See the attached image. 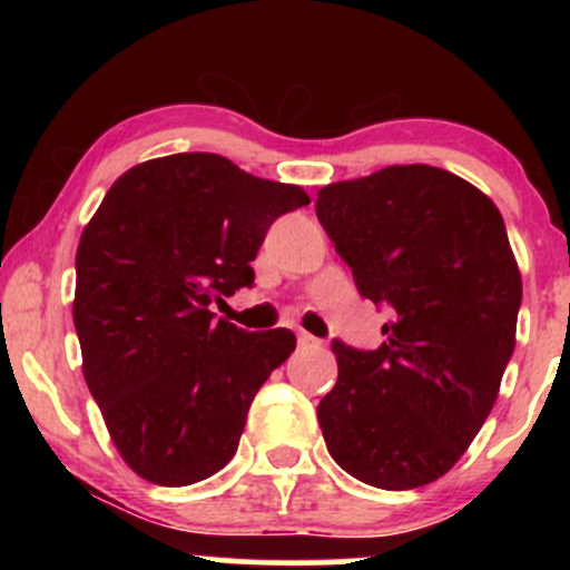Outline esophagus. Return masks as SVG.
Instances as JSON below:
<instances>
[{"mask_svg": "<svg viewBox=\"0 0 570 570\" xmlns=\"http://www.w3.org/2000/svg\"><path fill=\"white\" fill-rule=\"evenodd\" d=\"M297 343H299V348H318V345H322V340L307 335V332H299Z\"/></svg>", "mask_w": 570, "mask_h": 570, "instance_id": "1", "label": "esophagus"}]
</instances>
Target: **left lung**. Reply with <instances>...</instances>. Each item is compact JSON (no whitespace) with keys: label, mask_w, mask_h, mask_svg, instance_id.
<instances>
[{"label":"left lung","mask_w":570,"mask_h":570,"mask_svg":"<svg viewBox=\"0 0 570 570\" xmlns=\"http://www.w3.org/2000/svg\"><path fill=\"white\" fill-rule=\"evenodd\" d=\"M316 217L358 294L389 311L381 348L332 340L326 450L372 488L429 485L482 429L514 351L522 281L501 212L415 163L318 189Z\"/></svg>","instance_id":"obj_1"}]
</instances>
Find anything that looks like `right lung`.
Listing matches in <instances>:
<instances>
[{"instance_id":"right-lung-1","label":"right lung","mask_w":570,"mask_h":570,"mask_svg":"<svg viewBox=\"0 0 570 570\" xmlns=\"http://www.w3.org/2000/svg\"><path fill=\"white\" fill-rule=\"evenodd\" d=\"M212 153L130 168L77 248L82 372L126 463L181 488L227 466L248 407L297 345L294 332L238 330L212 303L254 286L252 259L278 217L307 206Z\"/></svg>"}]
</instances>
